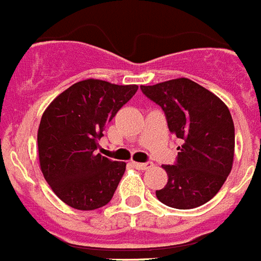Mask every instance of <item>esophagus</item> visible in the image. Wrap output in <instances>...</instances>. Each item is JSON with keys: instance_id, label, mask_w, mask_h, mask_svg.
I'll return each mask as SVG.
<instances>
[{"instance_id": "1", "label": "esophagus", "mask_w": 261, "mask_h": 261, "mask_svg": "<svg viewBox=\"0 0 261 261\" xmlns=\"http://www.w3.org/2000/svg\"><path fill=\"white\" fill-rule=\"evenodd\" d=\"M133 167L135 168H137V170H149L151 167H153V163H136V162H133Z\"/></svg>"}]
</instances>
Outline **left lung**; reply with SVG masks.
Listing matches in <instances>:
<instances>
[{"label": "left lung", "instance_id": "left-lung-1", "mask_svg": "<svg viewBox=\"0 0 261 261\" xmlns=\"http://www.w3.org/2000/svg\"><path fill=\"white\" fill-rule=\"evenodd\" d=\"M162 106L170 132L180 139L178 160L162 166L168 182L156 197L175 209H194L216 195L234 158V124L228 106L212 91L187 78L141 86Z\"/></svg>", "mask_w": 261, "mask_h": 261}]
</instances>
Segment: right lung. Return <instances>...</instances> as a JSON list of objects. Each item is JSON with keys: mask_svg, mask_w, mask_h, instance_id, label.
<instances>
[{"mask_svg": "<svg viewBox=\"0 0 261 261\" xmlns=\"http://www.w3.org/2000/svg\"><path fill=\"white\" fill-rule=\"evenodd\" d=\"M137 89L85 79L60 93L44 110L37 130L40 170L66 205L95 210L113 198L126 163L97 153L98 140Z\"/></svg>", "mask_w": 261, "mask_h": 261, "instance_id": "1", "label": "right lung"}]
</instances>
